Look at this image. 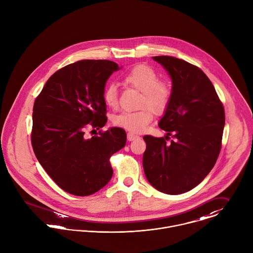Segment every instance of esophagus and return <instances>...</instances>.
<instances>
[{
  "mask_svg": "<svg viewBox=\"0 0 253 253\" xmlns=\"http://www.w3.org/2000/svg\"><path fill=\"white\" fill-rule=\"evenodd\" d=\"M137 138H139V136H137V135H135V134H133V133H128L127 134V140H136Z\"/></svg>",
  "mask_w": 253,
  "mask_h": 253,
  "instance_id": "34e87169",
  "label": "esophagus"
}]
</instances>
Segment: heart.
<instances>
[{
	"mask_svg": "<svg viewBox=\"0 0 253 253\" xmlns=\"http://www.w3.org/2000/svg\"><path fill=\"white\" fill-rule=\"evenodd\" d=\"M125 84L134 87L142 93L140 106L142 109L138 112H123L113 118V123L117 127L123 128L132 133L144 131L153 119L152 110L157 114L163 113L170 100V89L168 85L159 82L156 72L145 65H138L130 70L123 78ZM104 102L110 109H116L118 106V93L116 85L110 84L104 91ZM152 110L150 111L149 109Z\"/></svg>",
	"mask_w": 253,
	"mask_h": 253,
	"instance_id": "1",
	"label": "heart"
}]
</instances>
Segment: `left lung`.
Segmentation results:
<instances>
[{
  "label": "left lung",
  "mask_w": 253,
  "mask_h": 253,
  "mask_svg": "<svg viewBox=\"0 0 253 253\" xmlns=\"http://www.w3.org/2000/svg\"><path fill=\"white\" fill-rule=\"evenodd\" d=\"M168 72L171 94L159 127L173 139L144 136L142 166L148 182L176 195L197 185L213 168L221 148L224 108L214 86L198 67L178 58L152 57ZM165 137V138H166Z\"/></svg>",
  "instance_id": "1"
}]
</instances>
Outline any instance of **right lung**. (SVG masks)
Returning a JSON list of instances; mask_svg holds the SVG:
<instances>
[{"label": "right lung", "mask_w": 253, "mask_h": 253, "mask_svg": "<svg viewBox=\"0 0 253 253\" xmlns=\"http://www.w3.org/2000/svg\"><path fill=\"white\" fill-rule=\"evenodd\" d=\"M109 60H82L53 74L37 97L33 109L32 145L47 174L64 191L88 196L113 176L110 158L126 144V132L112 127L87 138L91 126L108 121L103 94L113 72Z\"/></svg>", "instance_id": "add662e5"}]
</instances>
